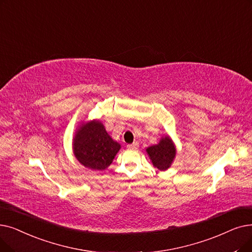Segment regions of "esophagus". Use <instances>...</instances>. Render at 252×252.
Segmentation results:
<instances>
[{"label": "esophagus", "instance_id": "1", "mask_svg": "<svg viewBox=\"0 0 252 252\" xmlns=\"http://www.w3.org/2000/svg\"><path fill=\"white\" fill-rule=\"evenodd\" d=\"M138 147H139V144L137 142H134L132 144H127V148H130V149H137Z\"/></svg>", "mask_w": 252, "mask_h": 252}]
</instances>
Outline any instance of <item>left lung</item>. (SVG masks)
<instances>
[{
	"label": "left lung",
	"instance_id": "1",
	"mask_svg": "<svg viewBox=\"0 0 252 252\" xmlns=\"http://www.w3.org/2000/svg\"><path fill=\"white\" fill-rule=\"evenodd\" d=\"M147 155L155 168L159 171L168 170L176 157V146L169 135L162 136L156 145L146 148Z\"/></svg>",
	"mask_w": 252,
	"mask_h": 252
}]
</instances>
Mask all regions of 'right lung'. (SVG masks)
Wrapping results in <instances>:
<instances>
[{
	"label": "right lung",
	"instance_id": "obj_1",
	"mask_svg": "<svg viewBox=\"0 0 252 252\" xmlns=\"http://www.w3.org/2000/svg\"><path fill=\"white\" fill-rule=\"evenodd\" d=\"M72 147L76 159L82 166L103 171L111 165L122 145L107 133L99 119H93L82 122L76 128Z\"/></svg>",
	"mask_w": 252,
	"mask_h": 252
}]
</instances>
